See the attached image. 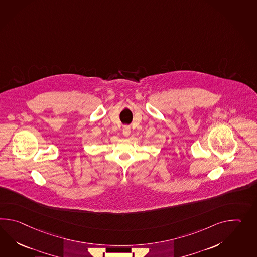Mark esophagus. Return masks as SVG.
Masks as SVG:
<instances>
[{
    "label": "esophagus",
    "mask_w": 257,
    "mask_h": 257,
    "mask_svg": "<svg viewBox=\"0 0 257 257\" xmlns=\"http://www.w3.org/2000/svg\"><path fill=\"white\" fill-rule=\"evenodd\" d=\"M122 133H123V135L124 136H129L130 135V133H131V128L129 127V126H124L123 127V130H122Z\"/></svg>",
    "instance_id": "1"
}]
</instances>
